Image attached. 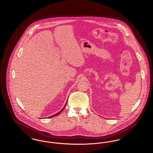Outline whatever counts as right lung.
Here are the masks:
<instances>
[{"label":"right lung","instance_id":"right-lung-1","mask_svg":"<svg viewBox=\"0 0 153 153\" xmlns=\"http://www.w3.org/2000/svg\"><path fill=\"white\" fill-rule=\"evenodd\" d=\"M67 102H68V100H67ZM67 102H66L65 105H64V107H63V108L62 109H61V111H60L59 112H58V113H57V114H54V115H52V116H51V117H49V118H51V117H56V116H58V115L63 111V109H64L65 108V107L66 105V104H67Z\"/></svg>","mask_w":153,"mask_h":153}]
</instances>
